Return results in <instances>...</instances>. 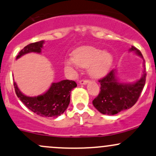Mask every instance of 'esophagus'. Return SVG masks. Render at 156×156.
I'll list each match as a JSON object with an SVG mask.
<instances>
[{
	"label": "esophagus",
	"mask_w": 156,
	"mask_h": 156,
	"mask_svg": "<svg viewBox=\"0 0 156 156\" xmlns=\"http://www.w3.org/2000/svg\"><path fill=\"white\" fill-rule=\"evenodd\" d=\"M88 82H89L88 80L83 79V80H81V81H79V83H80V84H87V83H88Z\"/></svg>",
	"instance_id": "1"
}]
</instances>
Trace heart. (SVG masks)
Here are the masks:
<instances>
[{"label":"heart","instance_id":"obj_1","mask_svg":"<svg viewBox=\"0 0 156 156\" xmlns=\"http://www.w3.org/2000/svg\"><path fill=\"white\" fill-rule=\"evenodd\" d=\"M64 64L73 69H76L77 65L87 68L90 76L98 78L108 73L112 64V56L109 52L95 47H81L74 51L73 58L66 60Z\"/></svg>","mask_w":156,"mask_h":156}]
</instances>
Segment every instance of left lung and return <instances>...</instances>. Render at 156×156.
I'll use <instances>...</instances> for the list:
<instances>
[{
  "mask_svg": "<svg viewBox=\"0 0 156 156\" xmlns=\"http://www.w3.org/2000/svg\"><path fill=\"white\" fill-rule=\"evenodd\" d=\"M143 58L141 52L135 47L129 49ZM147 73L144 71L142 77L134 83L119 82L116 77V71L111 70L102 79L99 80L101 91L92 101V104L101 113L115 115L129 109L136 103L141 95Z\"/></svg>",
  "mask_w": 156,
  "mask_h": 156,
  "instance_id": "8db88e82",
  "label": "left lung"
}]
</instances>
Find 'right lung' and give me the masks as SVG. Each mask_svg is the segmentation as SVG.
<instances>
[{"instance_id":"obj_1","label":"right lung","mask_w":156,"mask_h":156,"mask_svg":"<svg viewBox=\"0 0 156 156\" xmlns=\"http://www.w3.org/2000/svg\"><path fill=\"white\" fill-rule=\"evenodd\" d=\"M44 41L32 43L18 53L16 59L30 52L41 53ZM77 87L74 81L63 80L52 83L45 93L35 97L27 96L22 93L14 81L17 96L32 112L42 117H58L65 112L70 102V93Z\"/></svg>"}]
</instances>
